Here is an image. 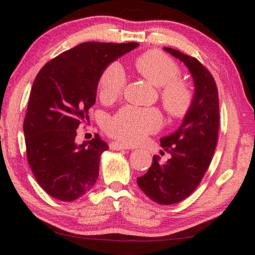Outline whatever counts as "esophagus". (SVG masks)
<instances>
[{"label": "esophagus", "mask_w": 255, "mask_h": 255, "mask_svg": "<svg viewBox=\"0 0 255 255\" xmlns=\"http://www.w3.org/2000/svg\"><path fill=\"white\" fill-rule=\"evenodd\" d=\"M110 148L112 150H130V149H132L131 146L124 144V143H119V142H112L110 144Z\"/></svg>", "instance_id": "esophagus-1"}]
</instances>
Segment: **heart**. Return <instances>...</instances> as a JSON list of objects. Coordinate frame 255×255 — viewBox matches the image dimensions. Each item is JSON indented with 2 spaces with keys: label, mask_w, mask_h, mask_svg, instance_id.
Segmentation results:
<instances>
[{
  "label": "heart",
  "mask_w": 255,
  "mask_h": 255,
  "mask_svg": "<svg viewBox=\"0 0 255 255\" xmlns=\"http://www.w3.org/2000/svg\"><path fill=\"white\" fill-rule=\"evenodd\" d=\"M136 70L156 88L164 109L172 117H182L193 102L191 89L179 81L180 69L171 57L158 51H149L135 61ZM127 77L119 63H112L103 71L98 82L100 98L114 100L121 95ZM163 124L162 114L156 109H139L126 106L105 123V130L120 141L137 143L150 132L156 131Z\"/></svg>",
  "instance_id": "1"
}]
</instances>
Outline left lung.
<instances>
[{
    "label": "left lung",
    "instance_id": "1",
    "mask_svg": "<svg viewBox=\"0 0 255 255\" xmlns=\"http://www.w3.org/2000/svg\"><path fill=\"white\" fill-rule=\"evenodd\" d=\"M164 51L188 68L194 95L180 127L160 138V145L170 153V159L160 163L159 157L153 156L148 172L137 178V185L155 202L173 204L195 191L209 167L217 144L220 109L216 83L209 71L195 57L173 48L164 47Z\"/></svg>",
    "mask_w": 255,
    "mask_h": 255
}]
</instances>
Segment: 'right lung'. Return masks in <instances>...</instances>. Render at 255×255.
Masks as SVG:
<instances>
[{
  "mask_svg": "<svg viewBox=\"0 0 255 255\" xmlns=\"http://www.w3.org/2000/svg\"><path fill=\"white\" fill-rule=\"evenodd\" d=\"M137 46L83 42L61 53L38 73L23 128L31 170L53 198L70 202L96 184L100 156L109 145L98 134L77 144L76 129L88 120L103 71Z\"/></svg>",
  "mask_w": 255,
  "mask_h": 255,
  "instance_id": "1",
  "label": "right lung"
}]
</instances>
